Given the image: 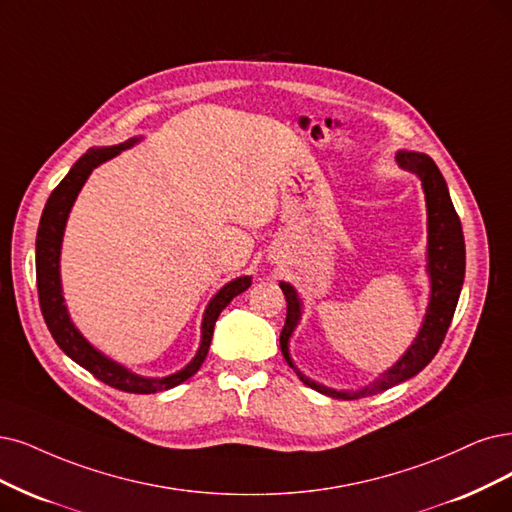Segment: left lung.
<instances>
[{
	"mask_svg": "<svg viewBox=\"0 0 512 512\" xmlns=\"http://www.w3.org/2000/svg\"><path fill=\"white\" fill-rule=\"evenodd\" d=\"M396 162L399 166L411 170L422 181L424 198H426V274L430 280V295H428V308L422 320V327L418 335L413 337L411 346L403 352V356L396 361L390 369L380 373L375 382L369 386L356 388V390H335L320 382H314L312 377L301 373L293 358H291V337L301 323V314H304V304L301 297L289 282H280V289L287 297V320L280 333V350L282 356L287 358L289 367L297 373V377L312 390L327 394L331 399H361V396H371L377 392H384L396 384H401L409 377L418 375L430 361L434 354L439 352L445 333L451 325L453 312H456L460 291L464 285V270H466V246L460 217L453 208L447 183L441 175L439 166L434 160L420 151H396Z\"/></svg>",
	"mask_w": 512,
	"mask_h": 512,
	"instance_id": "8db88e82",
	"label": "left lung"
}]
</instances>
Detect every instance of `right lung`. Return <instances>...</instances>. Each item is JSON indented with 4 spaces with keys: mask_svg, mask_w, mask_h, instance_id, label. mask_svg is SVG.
Masks as SVG:
<instances>
[{
    "mask_svg": "<svg viewBox=\"0 0 512 512\" xmlns=\"http://www.w3.org/2000/svg\"><path fill=\"white\" fill-rule=\"evenodd\" d=\"M139 141H143V137H132L120 145H111V147L88 149L86 154L69 168L67 177L54 187V192L50 194L44 206L40 227H37L35 276H37V293H40V308L48 325V331L52 333L56 346H59L71 361L90 371L97 380L105 382L111 388L135 392V394H154V392H162L183 384L202 367L208 348H211L213 329L221 310L230 304L236 295L244 293L251 287V276H238L230 280L211 297L202 314L200 346L196 350V356L183 369L164 377H145L130 371L126 365L113 361V358H109L105 352L94 348L82 335V331L73 325L69 310L65 306L63 282H61V249H63V236H65L69 213L92 170L101 166L103 162L116 158L124 149H130Z\"/></svg>",
    "mask_w": 512,
    "mask_h": 512,
    "instance_id": "1",
    "label": "right lung"
}]
</instances>
